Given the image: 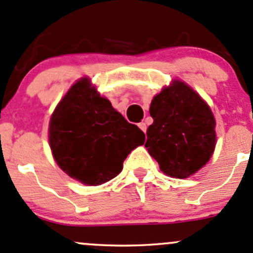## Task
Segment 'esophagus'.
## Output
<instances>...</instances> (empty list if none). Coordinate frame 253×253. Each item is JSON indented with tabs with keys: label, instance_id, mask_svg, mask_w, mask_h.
<instances>
[{
	"label": "esophagus",
	"instance_id": "esophagus-1",
	"mask_svg": "<svg viewBox=\"0 0 253 253\" xmlns=\"http://www.w3.org/2000/svg\"><path fill=\"white\" fill-rule=\"evenodd\" d=\"M138 126H139V128L142 129L143 132H147V124H145V122H140Z\"/></svg>",
	"mask_w": 253,
	"mask_h": 253
}]
</instances>
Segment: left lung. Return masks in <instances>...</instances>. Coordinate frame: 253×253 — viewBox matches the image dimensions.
Listing matches in <instances>:
<instances>
[{
	"label": "left lung",
	"mask_w": 253,
	"mask_h": 253,
	"mask_svg": "<svg viewBox=\"0 0 253 253\" xmlns=\"http://www.w3.org/2000/svg\"><path fill=\"white\" fill-rule=\"evenodd\" d=\"M150 115L154 122L145 147L164 173L187 178L210 160L216 121L210 106L184 82L174 81L155 95Z\"/></svg>",
	"instance_id": "8db88e82"
}]
</instances>
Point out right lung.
<instances>
[{"instance_id":"right-lung-1","label":"right lung","mask_w":253,"mask_h":253,"mask_svg":"<svg viewBox=\"0 0 253 253\" xmlns=\"http://www.w3.org/2000/svg\"><path fill=\"white\" fill-rule=\"evenodd\" d=\"M145 134L100 97L87 79L76 82L55 108L49 145L60 169L84 184L113 179Z\"/></svg>"}]
</instances>
